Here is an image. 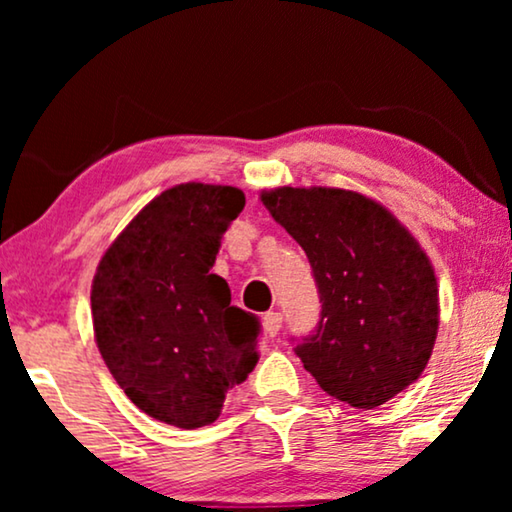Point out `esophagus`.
Here are the masks:
<instances>
[{"instance_id": "34e87169", "label": "esophagus", "mask_w": 512, "mask_h": 512, "mask_svg": "<svg viewBox=\"0 0 512 512\" xmlns=\"http://www.w3.org/2000/svg\"><path fill=\"white\" fill-rule=\"evenodd\" d=\"M263 326H265V333H268L270 338H275V335L279 333V328H282V314L279 312L263 314Z\"/></svg>"}]
</instances>
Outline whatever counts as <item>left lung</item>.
Here are the masks:
<instances>
[{"mask_svg":"<svg viewBox=\"0 0 512 512\" xmlns=\"http://www.w3.org/2000/svg\"><path fill=\"white\" fill-rule=\"evenodd\" d=\"M261 200L303 247L319 289L317 331L296 345L307 373L363 410L410 387L438 333L436 272L410 230L345 188L282 186Z\"/></svg>","mask_w":512,"mask_h":512,"instance_id":"1","label":"left lung"}]
</instances>
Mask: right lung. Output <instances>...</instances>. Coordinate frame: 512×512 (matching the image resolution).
I'll return each instance as SVG.
<instances>
[{"mask_svg":"<svg viewBox=\"0 0 512 512\" xmlns=\"http://www.w3.org/2000/svg\"><path fill=\"white\" fill-rule=\"evenodd\" d=\"M244 209L235 186L188 181L153 198L104 251L90 307L95 342L146 415L200 429L258 363V319L212 275L221 237Z\"/></svg>","mask_w":512,"mask_h":512,"instance_id":"obj_1","label":"right lung"}]
</instances>
